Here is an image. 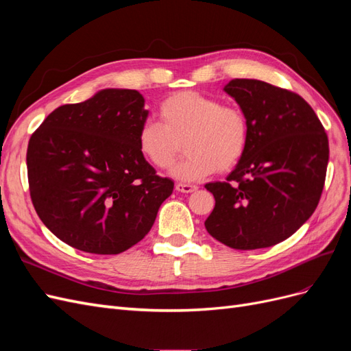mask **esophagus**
Returning a JSON list of instances; mask_svg holds the SVG:
<instances>
[{"label": "esophagus", "mask_w": 351, "mask_h": 351, "mask_svg": "<svg viewBox=\"0 0 351 351\" xmlns=\"http://www.w3.org/2000/svg\"><path fill=\"white\" fill-rule=\"evenodd\" d=\"M176 190H177V192H182V193H192V192H196V190H197V186L178 183V184H176Z\"/></svg>", "instance_id": "esophagus-1"}]
</instances>
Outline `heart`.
Instances as JSON below:
<instances>
[{
	"label": "heart",
	"mask_w": 351,
	"mask_h": 351,
	"mask_svg": "<svg viewBox=\"0 0 351 351\" xmlns=\"http://www.w3.org/2000/svg\"><path fill=\"white\" fill-rule=\"evenodd\" d=\"M161 121L147 120L137 132V147L151 165L167 169L182 152L189 154L173 168L177 180L193 182L217 169L234 168L246 152L249 123L244 112L193 90L177 92L159 107Z\"/></svg>",
	"instance_id": "obj_1"
}]
</instances>
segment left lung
I'll use <instances>...</instances> for the list:
<instances>
[{
  "label": "left lung",
  "instance_id": "obj_1",
  "mask_svg": "<svg viewBox=\"0 0 351 351\" xmlns=\"http://www.w3.org/2000/svg\"><path fill=\"white\" fill-rule=\"evenodd\" d=\"M249 123V142L227 182L205 184L215 208L209 234L239 250L271 247L312 217L325 183L328 137L299 95L254 79L224 86Z\"/></svg>",
  "mask_w": 351,
  "mask_h": 351
}]
</instances>
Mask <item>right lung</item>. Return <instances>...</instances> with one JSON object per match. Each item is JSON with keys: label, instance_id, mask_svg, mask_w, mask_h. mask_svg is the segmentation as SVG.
Instances as JSON below:
<instances>
[{"label": "right lung", "instance_id": "right-lung-1", "mask_svg": "<svg viewBox=\"0 0 351 351\" xmlns=\"http://www.w3.org/2000/svg\"><path fill=\"white\" fill-rule=\"evenodd\" d=\"M145 98L133 89H102L61 105L32 134L27 177L32 204L69 246L119 254L151 231L173 180L155 174L137 147Z\"/></svg>", "mask_w": 351, "mask_h": 351}]
</instances>
